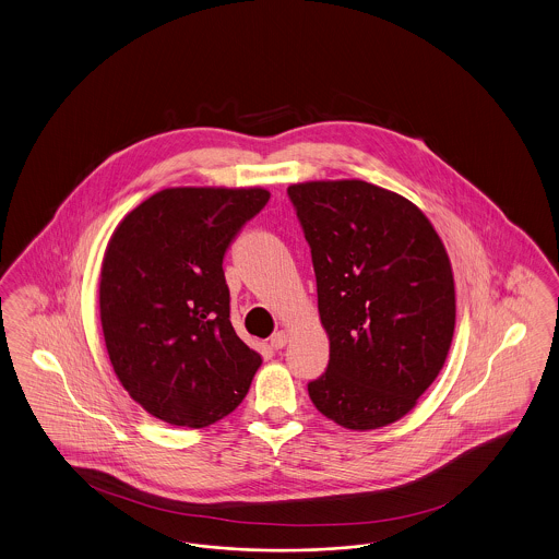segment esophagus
Instances as JSON below:
<instances>
[{
    "mask_svg": "<svg viewBox=\"0 0 559 559\" xmlns=\"http://www.w3.org/2000/svg\"><path fill=\"white\" fill-rule=\"evenodd\" d=\"M287 343H289V335H287L285 331H278V333H274L272 338H270V345H272L274 349H283Z\"/></svg>",
    "mask_w": 559,
    "mask_h": 559,
    "instance_id": "obj_1",
    "label": "esophagus"
}]
</instances>
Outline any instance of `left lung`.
Returning <instances> with one entry per match:
<instances>
[{"instance_id":"left-lung-1","label":"left lung","mask_w":559,"mask_h":559,"mask_svg":"<svg viewBox=\"0 0 559 559\" xmlns=\"http://www.w3.org/2000/svg\"><path fill=\"white\" fill-rule=\"evenodd\" d=\"M287 193L312 249L331 343L310 400L349 430L393 425L439 377L453 341L445 246L418 205L366 180H308Z\"/></svg>"}]
</instances>
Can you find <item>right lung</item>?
I'll use <instances>...</instances> for the list:
<instances>
[{
	"label": "right lung",
	"mask_w": 559,
	"mask_h": 559,
	"mask_svg": "<svg viewBox=\"0 0 559 559\" xmlns=\"http://www.w3.org/2000/svg\"><path fill=\"white\" fill-rule=\"evenodd\" d=\"M269 200L262 187H170L116 226L102 331L120 384L157 420L203 428L243 402L262 356L230 324L223 258Z\"/></svg>",
	"instance_id": "obj_1"
}]
</instances>
